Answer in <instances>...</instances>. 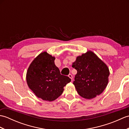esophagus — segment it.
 <instances>
[{
	"label": "esophagus",
	"mask_w": 129,
	"mask_h": 129,
	"mask_svg": "<svg viewBox=\"0 0 129 129\" xmlns=\"http://www.w3.org/2000/svg\"><path fill=\"white\" fill-rule=\"evenodd\" d=\"M68 77H69L70 79H72H72H73V76H72V74H69V75H68Z\"/></svg>",
	"instance_id": "1"
}]
</instances>
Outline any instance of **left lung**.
I'll return each instance as SVG.
<instances>
[{
	"label": "left lung",
	"mask_w": 129,
	"mask_h": 129,
	"mask_svg": "<svg viewBox=\"0 0 129 129\" xmlns=\"http://www.w3.org/2000/svg\"><path fill=\"white\" fill-rule=\"evenodd\" d=\"M72 67L77 70L73 84L81 97L91 99L105 90L110 74L109 68L94 52L89 50L77 56Z\"/></svg>",
	"instance_id": "8db88e82"
}]
</instances>
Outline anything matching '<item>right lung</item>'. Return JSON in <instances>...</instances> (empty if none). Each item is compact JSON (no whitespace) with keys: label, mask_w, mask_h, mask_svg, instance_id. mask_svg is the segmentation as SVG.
<instances>
[{"label":"right lung","mask_w":129,"mask_h":129,"mask_svg":"<svg viewBox=\"0 0 129 129\" xmlns=\"http://www.w3.org/2000/svg\"><path fill=\"white\" fill-rule=\"evenodd\" d=\"M55 57L44 51L33 60L27 70L26 79L29 87L38 98L54 101L61 95L64 87L70 83L68 76L60 74L55 65Z\"/></svg>","instance_id":"add662e5"}]
</instances>
